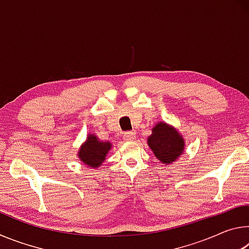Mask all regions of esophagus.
Segmentation results:
<instances>
[{
	"instance_id": "esophagus-1",
	"label": "esophagus",
	"mask_w": 249,
	"mask_h": 249,
	"mask_svg": "<svg viewBox=\"0 0 249 249\" xmlns=\"http://www.w3.org/2000/svg\"><path fill=\"white\" fill-rule=\"evenodd\" d=\"M123 138L125 141H132L135 138V133L134 132H125L123 135Z\"/></svg>"
}]
</instances>
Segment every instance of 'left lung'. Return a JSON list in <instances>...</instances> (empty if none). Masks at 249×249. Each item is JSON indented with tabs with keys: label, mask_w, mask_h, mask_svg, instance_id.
Wrapping results in <instances>:
<instances>
[{
	"label": "left lung",
	"mask_w": 249,
	"mask_h": 249,
	"mask_svg": "<svg viewBox=\"0 0 249 249\" xmlns=\"http://www.w3.org/2000/svg\"><path fill=\"white\" fill-rule=\"evenodd\" d=\"M148 145L162 163H171L183 153L184 142L179 133L166 123H158L148 138Z\"/></svg>",
	"instance_id": "left-lung-1"
}]
</instances>
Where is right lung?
Wrapping results in <instances>:
<instances>
[{
    "label": "right lung",
    "instance_id": "1",
    "mask_svg": "<svg viewBox=\"0 0 249 249\" xmlns=\"http://www.w3.org/2000/svg\"><path fill=\"white\" fill-rule=\"evenodd\" d=\"M111 149V142H100L95 135H89L86 144H83L79 151V158L83 163L95 168L101 166L105 160V156Z\"/></svg>",
    "mask_w": 249,
    "mask_h": 249
}]
</instances>
